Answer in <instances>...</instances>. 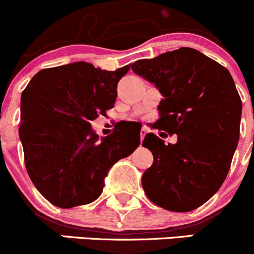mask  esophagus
Returning a JSON list of instances; mask_svg holds the SVG:
<instances>
[{"instance_id": "esophagus-1", "label": "esophagus", "mask_w": 254, "mask_h": 254, "mask_svg": "<svg viewBox=\"0 0 254 254\" xmlns=\"http://www.w3.org/2000/svg\"><path fill=\"white\" fill-rule=\"evenodd\" d=\"M146 134H147V130H146L145 127H142V129L140 130V139H141V141L143 140V137H145Z\"/></svg>"}]
</instances>
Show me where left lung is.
<instances>
[{
  "instance_id": "1",
  "label": "left lung",
  "mask_w": 254,
  "mask_h": 254,
  "mask_svg": "<svg viewBox=\"0 0 254 254\" xmlns=\"http://www.w3.org/2000/svg\"><path fill=\"white\" fill-rule=\"evenodd\" d=\"M131 70L163 96L156 129L177 135L168 145L152 132L143 139L153 155L141 178L143 190L163 209L191 211L219 190L237 147L242 102L234 78L191 48L137 60Z\"/></svg>"
}]
</instances>
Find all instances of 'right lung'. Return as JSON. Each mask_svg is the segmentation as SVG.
<instances>
[{
	"mask_svg": "<svg viewBox=\"0 0 254 254\" xmlns=\"http://www.w3.org/2000/svg\"><path fill=\"white\" fill-rule=\"evenodd\" d=\"M129 70L78 61L39 71L23 91L19 139L25 168L53 205L68 209L96 200L112 166L140 145V132L119 130L99 139L91 127L114 107L118 82Z\"/></svg>",
	"mask_w": 254,
	"mask_h": 254,
	"instance_id": "add662e5",
	"label": "right lung"
}]
</instances>
